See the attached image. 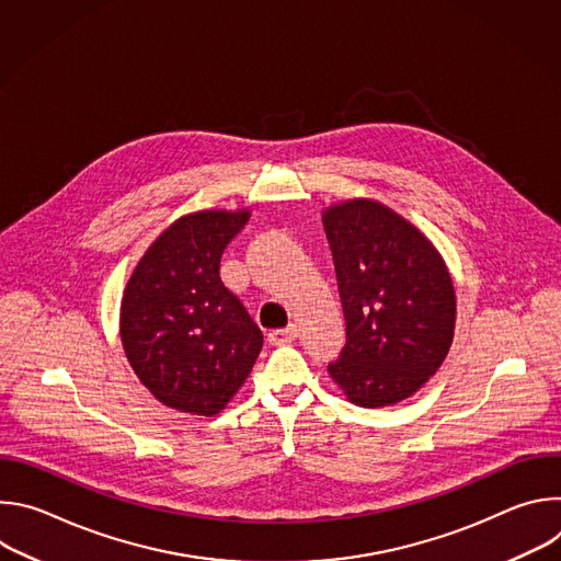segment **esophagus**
<instances>
[{
  "instance_id": "esophagus-1",
  "label": "esophagus",
  "mask_w": 561,
  "mask_h": 561,
  "mask_svg": "<svg viewBox=\"0 0 561 561\" xmlns=\"http://www.w3.org/2000/svg\"><path fill=\"white\" fill-rule=\"evenodd\" d=\"M295 337H297V327H295V324H290L288 329L273 331V333L268 335V342H271L273 346H284V344H290Z\"/></svg>"
}]
</instances>
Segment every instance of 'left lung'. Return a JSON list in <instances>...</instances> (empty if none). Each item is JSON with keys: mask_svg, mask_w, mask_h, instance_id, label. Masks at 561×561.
Masks as SVG:
<instances>
[{"mask_svg": "<svg viewBox=\"0 0 561 561\" xmlns=\"http://www.w3.org/2000/svg\"><path fill=\"white\" fill-rule=\"evenodd\" d=\"M322 219L346 317V346L329 373L355 407L404 402L453 344L457 297L448 266L415 224L377 199L333 204Z\"/></svg>", "mask_w": 561, "mask_h": 561, "instance_id": "left-lung-1", "label": "left lung"}]
</instances>
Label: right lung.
<instances>
[{"instance_id": "obj_1", "label": "right lung", "mask_w": 561, "mask_h": 561, "mask_svg": "<svg viewBox=\"0 0 561 561\" xmlns=\"http://www.w3.org/2000/svg\"><path fill=\"white\" fill-rule=\"evenodd\" d=\"M249 217V208H213L175 219L124 288L126 359L150 394L180 413H221L262 351V331L219 277L224 249Z\"/></svg>"}]
</instances>
